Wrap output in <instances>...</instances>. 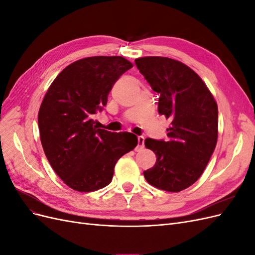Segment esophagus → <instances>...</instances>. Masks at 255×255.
I'll return each mask as SVG.
<instances>
[{
    "label": "esophagus",
    "instance_id": "34e87169",
    "mask_svg": "<svg viewBox=\"0 0 255 255\" xmlns=\"http://www.w3.org/2000/svg\"><path fill=\"white\" fill-rule=\"evenodd\" d=\"M138 139V145H137V150L142 149L144 146V137L143 136H138L137 137Z\"/></svg>",
    "mask_w": 255,
    "mask_h": 255
}]
</instances>
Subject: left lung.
<instances>
[{"label": "left lung", "mask_w": 255, "mask_h": 255, "mask_svg": "<svg viewBox=\"0 0 255 255\" xmlns=\"http://www.w3.org/2000/svg\"><path fill=\"white\" fill-rule=\"evenodd\" d=\"M135 64L151 88L160 95L158 114L171 121L167 140H144L157 158L143 175L152 186L179 192L201 176L215 150L217 103L201 78L181 61L150 56L137 58Z\"/></svg>", "instance_id": "1"}]
</instances>
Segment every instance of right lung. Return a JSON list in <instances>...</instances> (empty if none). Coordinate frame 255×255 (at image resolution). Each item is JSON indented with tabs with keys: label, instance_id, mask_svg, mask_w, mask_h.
<instances>
[{
	"label": "right lung",
	"instance_id": "1",
	"mask_svg": "<svg viewBox=\"0 0 255 255\" xmlns=\"http://www.w3.org/2000/svg\"><path fill=\"white\" fill-rule=\"evenodd\" d=\"M132 68L121 56H94L69 65L54 80L38 114L40 140L50 165L69 187L89 192L107 186L118 159L137 137L98 128L113 85Z\"/></svg>",
	"mask_w": 255,
	"mask_h": 255
}]
</instances>
